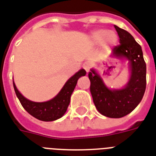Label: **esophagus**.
<instances>
[{
  "label": "esophagus",
  "mask_w": 156,
  "mask_h": 156,
  "mask_svg": "<svg viewBox=\"0 0 156 156\" xmlns=\"http://www.w3.org/2000/svg\"><path fill=\"white\" fill-rule=\"evenodd\" d=\"M92 65L90 62H85L84 64H83V68H84L85 71H86L87 72H89V70H90V68H91Z\"/></svg>",
  "instance_id": "1"
}]
</instances>
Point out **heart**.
<instances>
[{
	"label": "heart",
	"mask_w": 156,
	"mask_h": 156,
	"mask_svg": "<svg viewBox=\"0 0 156 156\" xmlns=\"http://www.w3.org/2000/svg\"><path fill=\"white\" fill-rule=\"evenodd\" d=\"M92 41L94 44H101L104 41L107 45L114 44L117 41V36L114 32H108V31L104 29H99L92 33Z\"/></svg>",
	"instance_id": "obj_1"
}]
</instances>
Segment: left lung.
Returning <instances> with one entry per match:
<instances>
[{"label": "left lung", "instance_id": "1", "mask_svg": "<svg viewBox=\"0 0 156 156\" xmlns=\"http://www.w3.org/2000/svg\"><path fill=\"white\" fill-rule=\"evenodd\" d=\"M119 38V44L112 49V57L129 60L130 78L120 89H108L100 76L92 69L89 73L90 93L97 110L109 118L127 115L142 101L147 85V66L142 47L129 32L115 25Z\"/></svg>", "mask_w": 156, "mask_h": 156}]
</instances>
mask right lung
<instances>
[{"label":"right lung","instance_id":"obj_1","mask_svg":"<svg viewBox=\"0 0 156 156\" xmlns=\"http://www.w3.org/2000/svg\"><path fill=\"white\" fill-rule=\"evenodd\" d=\"M85 70H80L66 82L64 86L54 98L44 102H36L27 99L17 89L14 81L13 84L19 102L29 114L42 121H54L61 118L67 112L70 103L71 95L76 85L77 80L80 77L85 76Z\"/></svg>","mask_w":156,"mask_h":156}]
</instances>
